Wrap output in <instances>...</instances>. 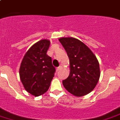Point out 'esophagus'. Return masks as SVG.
I'll list each match as a JSON object with an SVG mask.
<instances>
[{
    "mask_svg": "<svg viewBox=\"0 0 120 120\" xmlns=\"http://www.w3.org/2000/svg\"><path fill=\"white\" fill-rule=\"evenodd\" d=\"M61 68H62V66H61V65L59 66V67H57V68H56V71H59V70Z\"/></svg>",
    "mask_w": 120,
    "mask_h": 120,
    "instance_id": "1",
    "label": "esophagus"
}]
</instances>
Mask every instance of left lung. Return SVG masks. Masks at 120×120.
Returning a JSON list of instances; mask_svg holds the SVG:
<instances>
[{"label":"left lung","instance_id":"obj_1","mask_svg":"<svg viewBox=\"0 0 120 120\" xmlns=\"http://www.w3.org/2000/svg\"><path fill=\"white\" fill-rule=\"evenodd\" d=\"M70 59V72L62 83L68 92L77 97L87 94L96 87L100 77L96 56L82 41L73 37L59 39Z\"/></svg>","mask_w":120,"mask_h":120}]
</instances>
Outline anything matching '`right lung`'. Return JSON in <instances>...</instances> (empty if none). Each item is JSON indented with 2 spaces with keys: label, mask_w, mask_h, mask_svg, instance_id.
<instances>
[{
  "label": "right lung",
  "mask_w": 120,
  "mask_h": 120,
  "mask_svg": "<svg viewBox=\"0 0 120 120\" xmlns=\"http://www.w3.org/2000/svg\"><path fill=\"white\" fill-rule=\"evenodd\" d=\"M50 41L43 39L34 44L24 55L19 77L25 89L35 96L46 92L54 77L55 68L46 54Z\"/></svg>",
  "instance_id": "add662e5"
}]
</instances>
